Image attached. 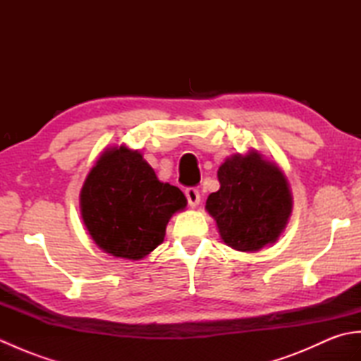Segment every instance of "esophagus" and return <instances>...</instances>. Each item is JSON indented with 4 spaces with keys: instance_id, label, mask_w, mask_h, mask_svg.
Returning a JSON list of instances; mask_svg holds the SVG:
<instances>
[{
    "instance_id": "obj_1",
    "label": "esophagus",
    "mask_w": 361,
    "mask_h": 361,
    "mask_svg": "<svg viewBox=\"0 0 361 361\" xmlns=\"http://www.w3.org/2000/svg\"><path fill=\"white\" fill-rule=\"evenodd\" d=\"M185 194H186L188 203H189L190 208H195V206H197L198 203H200V192H198V189H195V188H188V189L185 190Z\"/></svg>"
}]
</instances>
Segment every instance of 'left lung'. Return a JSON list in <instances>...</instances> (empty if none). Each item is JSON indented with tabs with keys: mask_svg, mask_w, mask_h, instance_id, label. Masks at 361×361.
I'll list each match as a JSON object with an SVG mask.
<instances>
[{
	"mask_svg": "<svg viewBox=\"0 0 361 361\" xmlns=\"http://www.w3.org/2000/svg\"><path fill=\"white\" fill-rule=\"evenodd\" d=\"M220 189L206 200L221 240L237 251L255 252L279 239L293 200L281 169L259 152L233 155L219 167Z\"/></svg>",
	"mask_w": 361,
	"mask_h": 361,
	"instance_id": "left-lung-1",
	"label": "left lung"
}]
</instances>
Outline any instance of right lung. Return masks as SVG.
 <instances>
[{
    "label": "right lung",
    "instance_id": "obj_1",
    "mask_svg": "<svg viewBox=\"0 0 361 361\" xmlns=\"http://www.w3.org/2000/svg\"><path fill=\"white\" fill-rule=\"evenodd\" d=\"M181 190L161 183L137 150L106 149L80 190V212L90 235L114 257L140 260L163 243L175 212L186 208Z\"/></svg>",
    "mask_w": 361,
    "mask_h": 361
}]
</instances>
